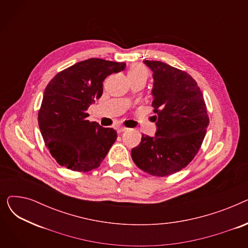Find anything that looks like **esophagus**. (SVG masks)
<instances>
[{
  "mask_svg": "<svg viewBox=\"0 0 248 248\" xmlns=\"http://www.w3.org/2000/svg\"><path fill=\"white\" fill-rule=\"evenodd\" d=\"M124 131H126V127H124V126H121V125L116 126V132L119 133V134H121V133H123V132H124Z\"/></svg>",
  "mask_w": 248,
  "mask_h": 248,
  "instance_id": "34e87169",
  "label": "esophagus"
}]
</instances>
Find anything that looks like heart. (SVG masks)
Wrapping results in <instances>:
<instances>
[{
    "instance_id": "heart-1",
    "label": "heart",
    "mask_w": 248,
    "mask_h": 248,
    "mask_svg": "<svg viewBox=\"0 0 248 248\" xmlns=\"http://www.w3.org/2000/svg\"><path fill=\"white\" fill-rule=\"evenodd\" d=\"M127 76L131 79H147L148 77V70L141 66L140 64H136L134 66H132V68L128 70L127 72Z\"/></svg>"
}]
</instances>
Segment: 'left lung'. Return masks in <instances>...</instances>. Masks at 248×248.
<instances>
[{
	"instance_id": "left-lung-1",
	"label": "left lung",
	"mask_w": 248,
	"mask_h": 248,
	"mask_svg": "<svg viewBox=\"0 0 248 248\" xmlns=\"http://www.w3.org/2000/svg\"><path fill=\"white\" fill-rule=\"evenodd\" d=\"M153 71L155 137L141 136L132 150L135 164L146 173L165 177L185 168L198 153L209 125L197 82L187 72L161 61L144 60Z\"/></svg>"
}]
</instances>
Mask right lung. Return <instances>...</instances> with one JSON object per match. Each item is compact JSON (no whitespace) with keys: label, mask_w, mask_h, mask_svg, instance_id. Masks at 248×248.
<instances>
[{"label":"right lung","mask_w":248,"mask_h":248,"mask_svg":"<svg viewBox=\"0 0 248 248\" xmlns=\"http://www.w3.org/2000/svg\"><path fill=\"white\" fill-rule=\"evenodd\" d=\"M126 64L99 58L75 63L57 73L45 88L38 124L56 162L77 172L99 167L117 135L111 127L90 123L86 112L103 91V80Z\"/></svg>","instance_id":"obj_1"}]
</instances>
